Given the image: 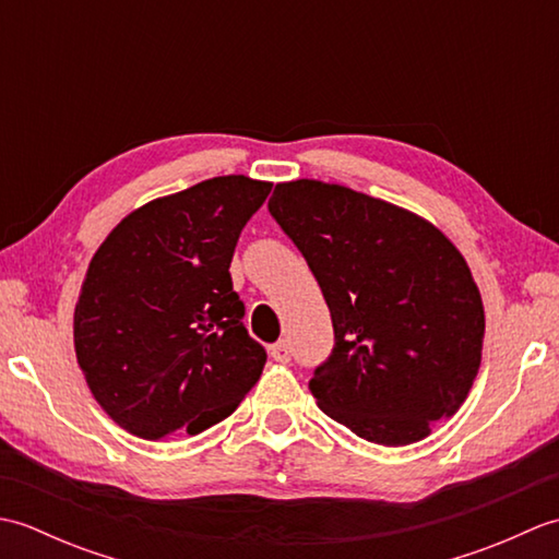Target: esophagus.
I'll use <instances>...</instances> for the list:
<instances>
[{"mask_svg":"<svg viewBox=\"0 0 559 559\" xmlns=\"http://www.w3.org/2000/svg\"><path fill=\"white\" fill-rule=\"evenodd\" d=\"M271 358L276 362H290V343L288 341H278L273 343V346L269 348Z\"/></svg>","mask_w":559,"mask_h":559,"instance_id":"34e87169","label":"esophagus"}]
</instances>
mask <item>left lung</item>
Listing matches in <instances>:
<instances>
[{
    "label": "left lung",
    "instance_id": "8db88e82",
    "mask_svg": "<svg viewBox=\"0 0 559 559\" xmlns=\"http://www.w3.org/2000/svg\"><path fill=\"white\" fill-rule=\"evenodd\" d=\"M269 211L334 324V350L310 379L317 406L367 442H420L480 367L485 312L466 259L430 221L341 185L281 182Z\"/></svg>",
    "mask_w": 559,
    "mask_h": 559
}]
</instances>
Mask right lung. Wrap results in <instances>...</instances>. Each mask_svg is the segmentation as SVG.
I'll return each mask as SVG.
<instances>
[{"instance_id": "1", "label": "right lung", "mask_w": 559, "mask_h": 559, "mask_svg": "<svg viewBox=\"0 0 559 559\" xmlns=\"http://www.w3.org/2000/svg\"><path fill=\"white\" fill-rule=\"evenodd\" d=\"M271 182L204 180L129 213L93 254L74 348L93 399L141 439L199 435L228 418L264 370L230 261Z\"/></svg>"}]
</instances>
